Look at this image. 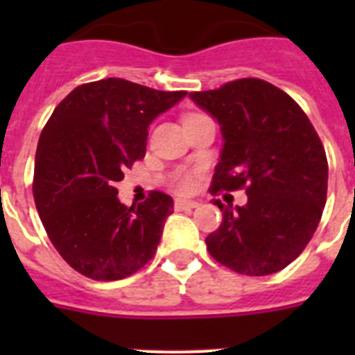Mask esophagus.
<instances>
[{
    "label": "esophagus",
    "instance_id": "1",
    "mask_svg": "<svg viewBox=\"0 0 355 355\" xmlns=\"http://www.w3.org/2000/svg\"><path fill=\"white\" fill-rule=\"evenodd\" d=\"M197 206H199L197 200H186V199L175 200V208H177V210H193V208H197Z\"/></svg>",
    "mask_w": 355,
    "mask_h": 355
}]
</instances>
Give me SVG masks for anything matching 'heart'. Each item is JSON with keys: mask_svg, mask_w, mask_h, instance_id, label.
<instances>
[{"mask_svg": "<svg viewBox=\"0 0 355 355\" xmlns=\"http://www.w3.org/2000/svg\"><path fill=\"white\" fill-rule=\"evenodd\" d=\"M175 189L180 191V193H189L195 186V180H193V175L191 173H180L177 178H175V182H173Z\"/></svg>", "mask_w": 355, "mask_h": 355, "instance_id": "b5f03b06", "label": "heart"}]
</instances>
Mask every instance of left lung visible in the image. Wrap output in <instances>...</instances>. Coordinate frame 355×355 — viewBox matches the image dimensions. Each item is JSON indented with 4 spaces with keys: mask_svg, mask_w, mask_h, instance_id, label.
<instances>
[{
    "mask_svg": "<svg viewBox=\"0 0 355 355\" xmlns=\"http://www.w3.org/2000/svg\"><path fill=\"white\" fill-rule=\"evenodd\" d=\"M191 101L221 125L223 149L211 193L247 189V205L223 206L206 237L211 258L239 275L278 272L300 256L319 227L328 160L304 110L261 79L193 92Z\"/></svg>",
    "mask_w": 355,
    "mask_h": 355,
    "instance_id": "1",
    "label": "left lung"
}]
</instances>
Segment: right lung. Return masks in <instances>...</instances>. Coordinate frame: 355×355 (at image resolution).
<instances>
[{
    "instance_id": "add662e5",
    "label": "right lung",
    "mask_w": 355,
    "mask_h": 355,
    "mask_svg": "<svg viewBox=\"0 0 355 355\" xmlns=\"http://www.w3.org/2000/svg\"><path fill=\"white\" fill-rule=\"evenodd\" d=\"M184 97L112 77L77 86L53 110L38 139L33 195L47 236L80 275L121 280L155 256L173 199L150 191L125 206L116 182L145 156L150 123Z\"/></svg>"
}]
</instances>
